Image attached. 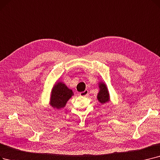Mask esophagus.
<instances>
[{
  "label": "esophagus",
  "mask_w": 160,
  "mask_h": 160,
  "mask_svg": "<svg viewBox=\"0 0 160 160\" xmlns=\"http://www.w3.org/2000/svg\"><path fill=\"white\" fill-rule=\"evenodd\" d=\"M88 92H89L88 90V89H86V90H84V92H80V96H83V97L86 96V95H88Z\"/></svg>",
  "instance_id": "1"
}]
</instances>
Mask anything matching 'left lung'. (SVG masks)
<instances>
[{
	"instance_id": "8db88e82",
	"label": "left lung",
	"mask_w": 160,
	"mask_h": 160,
	"mask_svg": "<svg viewBox=\"0 0 160 160\" xmlns=\"http://www.w3.org/2000/svg\"><path fill=\"white\" fill-rule=\"evenodd\" d=\"M99 88H100V90L98 95H97V99H98V101L101 104L106 103L110 101L109 93L108 91L107 87L105 83H102V82H100L99 84Z\"/></svg>"
}]
</instances>
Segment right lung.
Listing matches in <instances>:
<instances>
[{
  "label": "right lung",
  "instance_id": "obj_1",
  "mask_svg": "<svg viewBox=\"0 0 160 160\" xmlns=\"http://www.w3.org/2000/svg\"><path fill=\"white\" fill-rule=\"evenodd\" d=\"M72 89L63 82H57L52 89L50 105L53 108L60 109L65 107L67 102L73 95Z\"/></svg>",
  "mask_w": 160,
  "mask_h": 160
}]
</instances>
